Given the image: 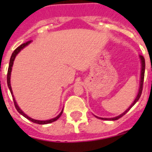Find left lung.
<instances>
[{"label":"left lung","mask_w":152,"mask_h":152,"mask_svg":"<svg viewBox=\"0 0 152 152\" xmlns=\"http://www.w3.org/2000/svg\"><path fill=\"white\" fill-rule=\"evenodd\" d=\"M140 58H141V62H142V72H141V80H140V87H139V93H138V95H137L136 98H135V100H134V102L132 103L131 106L129 107L126 111H125L123 113H122L121 115H119V116H116V117H114V118H100V117H97L96 116V118H99V119H104V120H117L119 119V118H121L122 116H123L126 113L128 112L129 110L132 107H133L135 105L136 102L139 100V98H140L141 95H142V89H143V83H144V77H145V58L144 57L142 56H140Z\"/></svg>","instance_id":"1"}]
</instances>
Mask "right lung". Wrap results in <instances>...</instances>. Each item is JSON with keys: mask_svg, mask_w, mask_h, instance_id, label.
Listing matches in <instances>:
<instances>
[{"mask_svg": "<svg viewBox=\"0 0 152 152\" xmlns=\"http://www.w3.org/2000/svg\"><path fill=\"white\" fill-rule=\"evenodd\" d=\"M30 41H28L26 42H25V43H23L22 45H20V46H18L17 48V49H15V50L13 51V52L12 53V56L11 57H10V64H9V67H8V71H7V85H8V88H9V89H10V93H11L12 96H13V102H14V106H15L16 109H17V110L21 114V115H23V116H24V117H26V119H29V120H30L31 122H33V123H38V124H41V125H43V124H48V123H52V122H55L56 121L58 118L60 117V116H61V114H62V112H63V110L62 111H61V113H60V114L58 115V116H56V118H54V119H49V120H45V121H41V120H36V119H32V118L29 117V116H27V115H26V114L24 113L23 112L22 110H21L20 109V107H18V105L17 104V102H16L15 99H14V97H13V91H12V89H11V86H10V73H11V70H12V66H13V61H14V59H15V57L16 56H17V54H18L19 52H20V51H21V49H23L25 46H26L27 45H29V43H30Z\"/></svg>", "mask_w": 152, "mask_h": 152, "instance_id": "1", "label": "right lung"}]
</instances>
